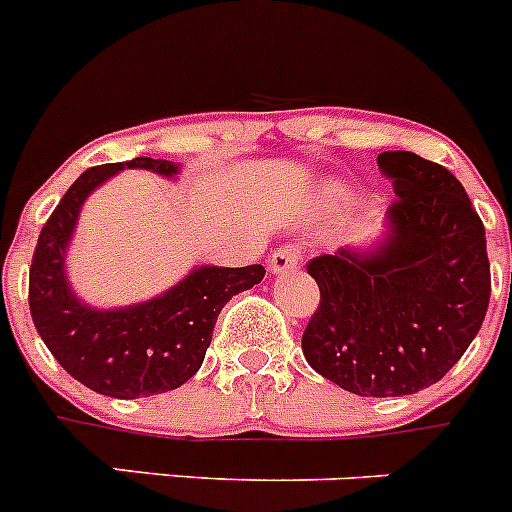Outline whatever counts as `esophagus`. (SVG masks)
Instances as JSON below:
<instances>
[{
  "mask_svg": "<svg viewBox=\"0 0 512 512\" xmlns=\"http://www.w3.org/2000/svg\"><path fill=\"white\" fill-rule=\"evenodd\" d=\"M300 260H303V252H300L298 247H293V245L278 247V250L270 255V272H275V275H283V272L295 270V267L300 265Z\"/></svg>",
  "mask_w": 512,
  "mask_h": 512,
  "instance_id": "34e87169",
  "label": "esophagus"
}]
</instances>
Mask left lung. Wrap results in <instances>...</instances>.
<instances>
[{
    "label": "left lung",
    "mask_w": 512,
    "mask_h": 512,
    "mask_svg": "<svg viewBox=\"0 0 512 512\" xmlns=\"http://www.w3.org/2000/svg\"><path fill=\"white\" fill-rule=\"evenodd\" d=\"M396 202L384 240L308 262L321 305L303 333L305 361L358 396L437 384L485 321V227L452 171L412 151L376 159Z\"/></svg>",
    "instance_id": "obj_1"
}]
</instances>
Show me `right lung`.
Here are the masks:
<instances>
[{
	"instance_id": "1",
	"label": "right lung",
	"mask_w": 512,
	"mask_h": 512,
	"mask_svg": "<svg viewBox=\"0 0 512 512\" xmlns=\"http://www.w3.org/2000/svg\"><path fill=\"white\" fill-rule=\"evenodd\" d=\"M123 169H148L166 179L179 174L171 161L148 156L83 171L37 240L30 267V313L45 346L73 379L113 399H141L179 389L197 374L219 310L232 295L260 283L265 267L202 265L146 303L90 308L70 290L65 252L85 199Z\"/></svg>"
}]
</instances>
